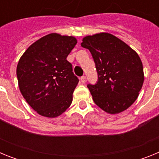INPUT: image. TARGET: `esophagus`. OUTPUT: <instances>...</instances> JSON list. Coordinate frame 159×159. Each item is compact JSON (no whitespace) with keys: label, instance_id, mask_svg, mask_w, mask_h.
I'll list each match as a JSON object with an SVG mask.
<instances>
[{"label":"esophagus","instance_id":"34e87169","mask_svg":"<svg viewBox=\"0 0 159 159\" xmlns=\"http://www.w3.org/2000/svg\"><path fill=\"white\" fill-rule=\"evenodd\" d=\"M80 82L82 83V84H85V83L87 82L86 76H82V77H80Z\"/></svg>","mask_w":159,"mask_h":159}]
</instances>
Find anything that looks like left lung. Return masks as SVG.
Instances as JSON below:
<instances>
[{
    "label": "left lung",
    "instance_id": "obj_1",
    "mask_svg": "<svg viewBox=\"0 0 159 159\" xmlns=\"http://www.w3.org/2000/svg\"><path fill=\"white\" fill-rule=\"evenodd\" d=\"M92 53L98 81L88 84L94 102L109 114H118L134 103L144 81L143 64L135 51L116 36L101 32L81 43Z\"/></svg>",
    "mask_w": 159,
    "mask_h": 159
}]
</instances>
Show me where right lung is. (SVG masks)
I'll return each mask as SVG.
<instances>
[{"label":"right lung","instance_id":"obj_1","mask_svg":"<svg viewBox=\"0 0 159 159\" xmlns=\"http://www.w3.org/2000/svg\"><path fill=\"white\" fill-rule=\"evenodd\" d=\"M77 40L58 33L46 35L29 46L16 67L20 91L39 115L56 118L72 102L79 80L67 57Z\"/></svg>","mask_w":159,"mask_h":159}]
</instances>
